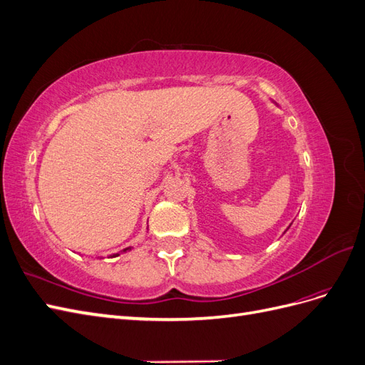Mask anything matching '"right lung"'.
Returning <instances> with one entry per match:
<instances>
[{"instance_id":"obj_1","label":"right lung","mask_w":365,"mask_h":365,"mask_svg":"<svg viewBox=\"0 0 365 365\" xmlns=\"http://www.w3.org/2000/svg\"><path fill=\"white\" fill-rule=\"evenodd\" d=\"M128 250H129V248H125V250H123V251H121V252H126ZM115 256H118V254H115Z\"/></svg>"}]
</instances>
